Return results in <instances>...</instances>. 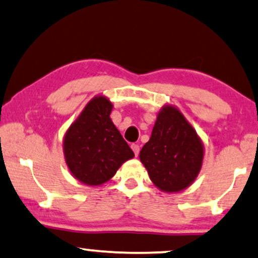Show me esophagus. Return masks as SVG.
<instances>
[{
  "label": "esophagus",
  "instance_id": "34e87169",
  "mask_svg": "<svg viewBox=\"0 0 258 258\" xmlns=\"http://www.w3.org/2000/svg\"><path fill=\"white\" fill-rule=\"evenodd\" d=\"M131 147H132L133 152H135V154H136V157H138V154H139V151H140V146L138 145V144H132Z\"/></svg>",
  "mask_w": 258,
  "mask_h": 258
}]
</instances>
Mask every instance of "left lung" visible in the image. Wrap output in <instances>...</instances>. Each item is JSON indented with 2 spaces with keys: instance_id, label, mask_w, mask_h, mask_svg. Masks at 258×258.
I'll return each instance as SVG.
<instances>
[{
  "instance_id": "left-lung-1",
  "label": "left lung",
  "mask_w": 258,
  "mask_h": 258,
  "mask_svg": "<svg viewBox=\"0 0 258 258\" xmlns=\"http://www.w3.org/2000/svg\"><path fill=\"white\" fill-rule=\"evenodd\" d=\"M203 154V145L192 126L178 109L166 106L140 151V160L156 186L165 192H178L198 176Z\"/></svg>"
}]
</instances>
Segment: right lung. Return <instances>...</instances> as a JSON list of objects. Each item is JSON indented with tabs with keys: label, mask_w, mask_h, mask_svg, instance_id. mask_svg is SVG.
<instances>
[{
	"label": "right lung",
	"mask_w": 258,
	"mask_h": 258,
	"mask_svg": "<svg viewBox=\"0 0 258 258\" xmlns=\"http://www.w3.org/2000/svg\"><path fill=\"white\" fill-rule=\"evenodd\" d=\"M112 104L104 97L88 102L64 137L66 163L86 185H101L135 153L112 122Z\"/></svg>",
	"instance_id": "add662e5"
}]
</instances>
